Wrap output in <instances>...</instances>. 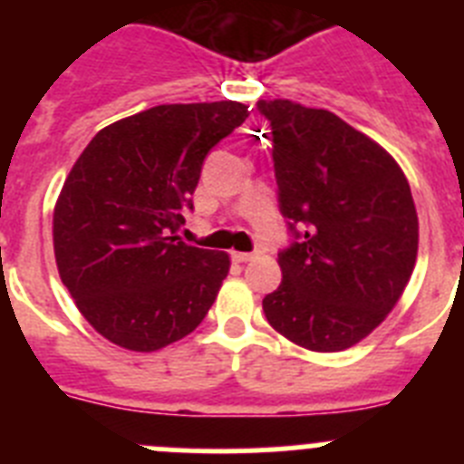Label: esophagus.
<instances>
[{"instance_id": "34e87169", "label": "esophagus", "mask_w": 464, "mask_h": 464, "mask_svg": "<svg viewBox=\"0 0 464 464\" xmlns=\"http://www.w3.org/2000/svg\"><path fill=\"white\" fill-rule=\"evenodd\" d=\"M232 257H235L237 262H248V260H253V257H256V253H244V251H235V253H232Z\"/></svg>"}]
</instances>
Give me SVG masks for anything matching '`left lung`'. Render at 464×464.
<instances>
[{
    "label": "left lung",
    "mask_w": 464,
    "mask_h": 464,
    "mask_svg": "<svg viewBox=\"0 0 464 464\" xmlns=\"http://www.w3.org/2000/svg\"><path fill=\"white\" fill-rule=\"evenodd\" d=\"M272 125L278 208L293 235L283 281L262 299L269 325L334 353L381 325L411 278L418 216L411 188L379 143L325 109L257 102Z\"/></svg>",
    "instance_id": "1"
}]
</instances>
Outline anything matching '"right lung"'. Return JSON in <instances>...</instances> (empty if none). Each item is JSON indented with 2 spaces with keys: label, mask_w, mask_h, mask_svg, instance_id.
Masks as SVG:
<instances>
[{
  "label": "right lung",
  "mask_w": 464,
  "mask_h": 464,
  "mask_svg": "<svg viewBox=\"0 0 464 464\" xmlns=\"http://www.w3.org/2000/svg\"><path fill=\"white\" fill-rule=\"evenodd\" d=\"M248 118L239 102L160 104L94 134L53 213L60 278L85 321L127 351L190 334L229 272L227 253L176 235L208 150Z\"/></svg>",
  "instance_id": "1"
}]
</instances>
